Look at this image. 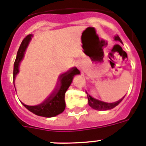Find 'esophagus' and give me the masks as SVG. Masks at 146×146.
I'll list each match as a JSON object with an SVG mask.
<instances>
[{"label": "esophagus", "instance_id": "34e87169", "mask_svg": "<svg viewBox=\"0 0 146 146\" xmlns=\"http://www.w3.org/2000/svg\"><path fill=\"white\" fill-rule=\"evenodd\" d=\"M77 66H78V68L79 69H80V68H81V67H80V66L79 65V64H77Z\"/></svg>", "mask_w": 146, "mask_h": 146}]
</instances>
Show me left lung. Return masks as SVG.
Masks as SVG:
<instances>
[{
	"instance_id": "8db88e82",
	"label": "left lung",
	"mask_w": 146,
	"mask_h": 146,
	"mask_svg": "<svg viewBox=\"0 0 146 146\" xmlns=\"http://www.w3.org/2000/svg\"><path fill=\"white\" fill-rule=\"evenodd\" d=\"M115 40H118L120 42H122L121 40V38H119V36L117 35L115 37ZM87 94V98H88V104L89 106L91 107L92 108L95 109V110H99V111H106V110H109V109H111V108H115V106H117V105L119 104L120 102L122 101V99L117 102H111V103H109V102H102V101H100V100H98L95 98L92 97L91 96L89 95L88 93Z\"/></svg>"
}]
</instances>
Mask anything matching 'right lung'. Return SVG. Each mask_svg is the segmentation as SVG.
Instances as JSON below:
<instances>
[{
    "label": "right lung",
    "instance_id": "1",
    "mask_svg": "<svg viewBox=\"0 0 146 146\" xmlns=\"http://www.w3.org/2000/svg\"><path fill=\"white\" fill-rule=\"evenodd\" d=\"M32 35H29L24 40H23L18 50L17 55H16V60L14 62L13 66V80L16 78V75L19 73V64L23 60L25 50L29 46V43L31 40ZM80 74L79 71L76 67L72 68V69L68 71L67 72L61 74L59 79V84L56 90L52 95L46 99L44 102L40 103L38 106H27L23 103V105L25 108L34 113L35 115L38 116H42L45 117H55L56 115L63 112L66 108V102H65V94L68 87L71 85L74 75ZM14 84V82H13Z\"/></svg>",
    "mask_w": 146,
    "mask_h": 146
}]
</instances>
